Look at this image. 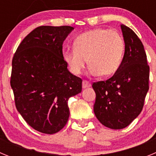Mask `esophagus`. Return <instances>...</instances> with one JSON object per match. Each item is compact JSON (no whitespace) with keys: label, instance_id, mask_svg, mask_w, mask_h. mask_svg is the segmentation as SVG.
Instances as JSON below:
<instances>
[{"label":"esophagus","instance_id":"obj_1","mask_svg":"<svg viewBox=\"0 0 156 156\" xmlns=\"http://www.w3.org/2000/svg\"><path fill=\"white\" fill-rule=\"evenodd\" d=\"M91 86L90 84V83L87 80H83V83H82V87L83 88H87Z\"/></svg>","mask_w":156,"mask_h":156}]
</instances>
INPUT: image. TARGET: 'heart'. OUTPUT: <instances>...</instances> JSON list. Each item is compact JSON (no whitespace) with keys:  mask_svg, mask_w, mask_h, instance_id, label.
<instances>
[{"mask_svg":"<svg viewBox=\"0 0 156 156\" xmlns=\"http://www.w3.org/2000/svg\"><path fill=\"white\" fill-rule=\"evenodd\" d=\"M124 51V40L119 32L98 28L78 36L73 50L65 52L64 58L76 75L81 73L88 60L90 74L109 76L120 67Z\"/></svg>","mask_w":156,"mask_h":156,"instance_id":"heart-1","label":"heart"}]
</instances>
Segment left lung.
I'll list each match as a JSON object with an SVG mask.
<instances>
[{
  "label": "left lung",
  "instance_id": "8db88e82",
  "mask_svg": "<svg viewBox=\"0 0 156 156\" xmlns=\"http://www.w3.org/2000/svg\"><path fill=\"white\" fill-rule=\"evenodd\" d=\"M125 42L122 64L111 78L92 84L96 94L94 112L102 125L119 129L140 113L149 85V66L137 34L121 24Z\"/></svg>",
  "mask_w": 156,
  "mask_h": 156
}]
</instances>
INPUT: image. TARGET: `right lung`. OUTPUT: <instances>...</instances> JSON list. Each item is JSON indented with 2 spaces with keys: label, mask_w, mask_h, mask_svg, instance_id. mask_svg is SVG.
I'll list each match as a JSON object with an SVG mask.
<instances>
[{
  "label": "right lung",
  "mask_w": 156,
  "mask_h": 156,
  "mask_svg": "<svg viewBox=\"0 0 156 156\" xmlns=\"http://www.w3.org/2000/svg\"><path fill=\"white\" fill-rule=\"evenodd\" d=\"M73 27H37L25 37L12 58L10 83L15 104L34 129L53 134L68 121V100L80 93L82 79L73 75L62 54Z\"/></svg>",
  "instance_id": "1"
}]
</instances>
